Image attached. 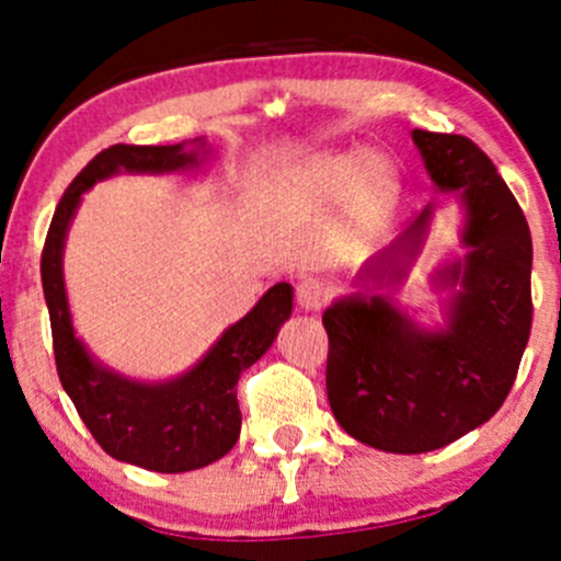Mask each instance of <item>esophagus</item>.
<instances>
[{
  "label": "esophagus",
  "mask_w": 561,
  "mask_h": 561,
  "mask_svg": "<svg viewBox=\"0 0 561 561\" xmlns=\"http://www.w3.org/2000/svg\"><path fill=\"white\" fill-rule=\"evenodd\" d=\"M325 298H328V287L322 285L320 279L298 282V287H296L298 309H304V312H317V309H322Z\"/></svg>",
  "instance_id": "esophagus-1"
}]
</instances>
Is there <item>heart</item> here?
Returning a JSON list of instances; mask_svg holds the SVG:
<instances>
[{
	"mask_svg": "<svg viewBox=\"0 0 561 561\" xmlns=\"http://www.w3.org/2000/svg\"><path fill=\"white\" fill-rule=\"evenodd\" d=\"M296 186L312 201H336L350 190L353 211L360 222H375L386 214L396 192V171L386 157H366L364 151L317 157L296 173Z\"/></svg>",
	"mask_w": 561,
	"mask_h": 561,
	"instance_id": "obj_1",
	"label": "heart"
}]
</instances>
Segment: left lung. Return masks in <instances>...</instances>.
Returning a JSON list of instances; mask_svg holds the SVG:
<instances>
[{
  "label": "left lung",
  "instance_id": "obj_1",
  "mask_svg": "<svg viewBox=\"0 0 561 561\" xmlns=\"http://www.w3.org/2000/svg\"><path fill=\"white\" fill-rule=\"evenodd\" d=\"M439 190L467 206L463 265L443 274L461 293L445 331L412 325L380 296H350L322 314L325 388L333 417L358 443L388 454H428L489 421L516 382L531 331V236L494 162L463 135L412 129ZM428 211L371 274L399 279V257H415ZM366 268V274H369Z\"/></svg>",
  "mask_w": 561,
  "mask_h": 561
}]
</instances>
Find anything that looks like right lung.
I'll return each instance as SVG.
<instances>
[{"instance_id":"obj_1","label":"right lung","mask_w":561,"mask_h":561,"mask_svg":"<svg viewBox=\"0 0 561 561\" xmlns=\"http://www.w3.org/2000/svg\"><path fill=\"white\" fill-rule=\"evenodd\" d=\"M195 162L179 146H127L103 149L72 179L56 206L45 236L39 274L48 304L54 336L56 375L76 404L100 448L118 461L151 472H190L217 461L236 445L241 432V410L236 399L239 375L276 339L290 317L293 287L287 282L271 287L244 320L230 325L206 358L184 377L160 386L124 380L89 358L76 339L61 279V247L78 201L94 181L116 171L165 173Z\"/></svg>"}]
</instances>
